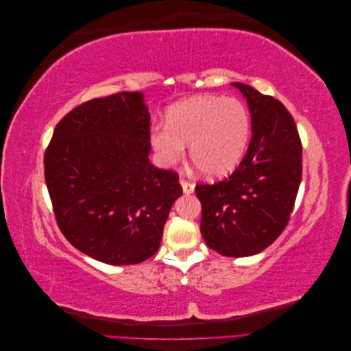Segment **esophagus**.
Wrapping results in <instances>:
<instances>
[{
  "mask_svg": "<svg viewBox=\"0 0 351 351\" xmlns=\"http://www.w3.org/2000/svg\"><path fill=\"white\" fill-rule=\"evenodd\" d=\"M180 184H182V187H183V192H184L186 195H192V193L195 192V184H193V183H190V182H187V180L182 178V180H180Z\"/></svg>",
  "mask_w": 351,
  "mask_h": 351,
  "instance_id": "esophagus-1",
  "label": "esophagus"
}]
</instances>
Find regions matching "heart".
<instances>
[{
    "instance_id": "1",
    "label": "heart",
    "mask_w": 351,
    "mask_h": 351,
    "mask_svg": "<svg viewBox=\"0 0 351 351\" xmlns=\"http://www.w3.org/2000/svg\"><path fill=\"white\" fill-rule=\"evenodd\" d=\"M250 115L236 98L199 95L169 108L165 127H154L151 143L164 167L177 164L189 146V158L206 177L234 169L247 149Z\"/></svg>"
}]
</instances>
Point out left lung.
<instances>
[{
    "instance_id": "left-lung-1",
    "label": "left lung",
    "mask_w": 351,
    "mask_h": 351,
    "mask_svg": "<svg viewBox=\"0 0 351 351\" xmlns=\"http://www.w3.org/2000/svg\"><path fill=\"white\" fill-rule=\"evenodd\" d=\"M246 98L252 139L228 178L197 184L200 232L222 256H252L272 244L290 219L302 182V142L291 114L268 95L231 83Z\"/></svg>"
}]
</instances>
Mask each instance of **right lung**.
<instances>
[{
	"label": "right lung",
	"instance_id": "add662e5",
	"mask_svg": "<svg viewBox=\"0 0 351 351\" xmlns=\"http://www.w3.org/2000/svg\"><path fill=\"white\" fill-rule=\"evenodd\" d=\"M151 117L142 92L84 102L47 147L45 182L57 224L88 256L133 265L159 249L178 176L149 162Z\"/></svg>",
	"mask_w": 351,
	"mask_h": 351
}]
</instances>
